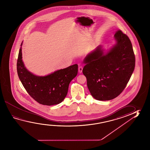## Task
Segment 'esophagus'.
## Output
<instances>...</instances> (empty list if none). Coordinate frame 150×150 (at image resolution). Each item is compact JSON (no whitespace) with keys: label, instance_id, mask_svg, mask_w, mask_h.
<instances>
[{"label":"esophagus","instance_id":"1","mask_svg":"<svg viewBox=\"0 0 150 150\" xmlns=\"http://www.w3.org/2000/svg\"><path fill=\"white\" fill-rule=\"evenodd\" d=\"M83 67L82 66H79V73H81L82 72V71H83Z\"/></svg>","mask_w":150,"mask_h":150}]
</instances>
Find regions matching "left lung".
I'll return each instance as SVG.
<instances>
[{"label": "left lung", "instance_id": "8db88e82", "mask_svg": "<svg viewBox=\"0 0 150 150\" xmlns=\"http://www.w3.org/2000/svg\"><path fill=\"white\" fill-rule=\"evenodd\" d=\"M115 43L103 54L99 46L83 61V69L89 91L98 100H109L118 97L125 88L135 67L132 43L120 30L115 32Z\"/></svg>", "mask_w": 150, "mask_h": 150}]
</instances>
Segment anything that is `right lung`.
<instances>
[{
    "mask_svg": "<svg viewBox=\"0 0 150 150\" xmlns=\"http://www.w3.org/2000/svg\"><path fill=\"white\" fill-rule=\"evenodd\" d=\"M22 42L17 69L19 78L30 96L38 103L52 106L61 103L67 96L69 84L76 77L78 65L74 64L45 76H38L25 69L22 60Z\"/></svg>",
    "mask_w": 150,
    "mask_h": 150,
    "instance_id": "obj_1",
    "label": "right lung"
}]
</instances>
